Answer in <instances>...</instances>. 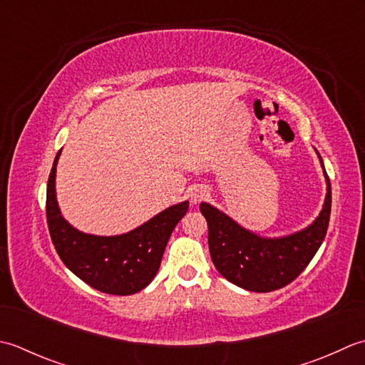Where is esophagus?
<instances>
[{"label": "esophagus", "mask_w": 365, "mask_h": 365, "mask_svg": "<svg viewBox=\"0 0 365 365\" xmlns=\"http://www.w3.org/2000/svg\"><path fill=\"white\" fill-rule=\"evenodd\" d=\"M205 197H207V190L203 185H195V187L190 189V200L193 203L202 202Z\"/></svg>", "instance_id": "obj_1"}]
</instances>
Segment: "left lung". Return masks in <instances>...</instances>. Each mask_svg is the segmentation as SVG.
I'll list each match as a JSON object with an SVG mask.
<instances>
[{"mask_svg": "<svg viewBox=\"0 0 365 365\" xmlns=\"http://www.w3.org/2000/svg\"><path fill=\"white\" fill-rule=\"evenodd\" d=\"M318 158L324 170L322 155ZM324 178L328 192L322 212L307 228L282 237H262L210 203L200 205L207 222V244L215 269L232 284L255 293L274 292L293 282L306 269L328 232L331 182L326 170Z\"/></svg>", "mask_w": 365, "mask_h": 365, "instance_id": "obj_1", "label": "left lung"}]
</instances>
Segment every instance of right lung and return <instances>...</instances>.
Listing matches in <instances>:
<instances>
[{"instance_id":"right-lung-1","label":"right lung","mask_w":365,"mask_h":365,"mask_svg":"<svg viewBox=\"0 0 365 365\" xmlns=\"http://www.w3.org/2000/svg\"><path fill=\"white\" fill-rule=\"evenodd\" d=\"M58 151L47 184V224L59 258L77 277L107 294L128 296L151 284L172 232L189 210L173 205L143 225L118 236L86 235L66 220L56 202Z\"/></svg>"}]
</instances>
